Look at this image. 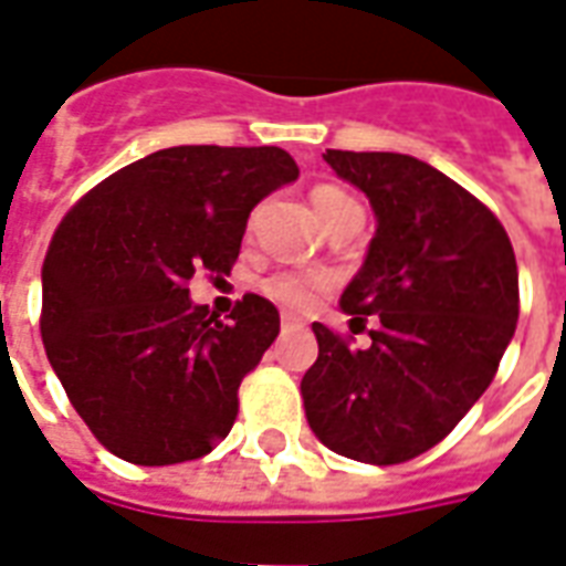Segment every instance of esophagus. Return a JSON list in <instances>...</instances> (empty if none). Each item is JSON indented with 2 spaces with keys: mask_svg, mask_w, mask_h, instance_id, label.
I'll return each mask as SVG.
<instances>
[{
  "mask_svg": "<svg viewBox=\"0 0 566 566\" xmlns=\"http://www.w3.org/2000/svg\"><path fill=\"white\" fill-rule=\"evenodd\" d=\"M280 328H283V334L301 332V328H304V323H301L298 316H283V323H280Z\"/></svg>",
  "mask_w": 566,
  "mask_h": 566,
  "instance_id": "obj_1",
  "label": "esophagus"
}]
</instances>
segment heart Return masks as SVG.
Segmentation results:
<instances>
[{
  "label": "heart",
  "mask_w": 566,
  "mask_h": 566,
  "mask_svg": "<svg viewBox=\"0 0 566 566\" xmlns=\"http://www.w3.org/2000/svg\"><path fill=\"white\" fill-rule=\"evenodd\" d=\"M313 208L319 210V217L328 213L337 205H346V201H353L349 196H344L340 189L334 187H316L313 189ZM332 286V280L325 277V274H313V271H304V274H292V271H283V274H274V277H268L262 283V292H265L268 298L277 301L280 307H286V311H307L313 307L316 301L323 298L325 292Z\"/></svg>",
  "instance_id": "heart-1"
}]
</instances>
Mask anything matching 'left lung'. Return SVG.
<instances>
[{"instance_id": "8db88e82", "label": "left lung", "mask_w": 566, "mask_h": 566, "mask_svg": "<svg viewBox=\"0 0 566 566\" xmlns=\"http://www.w3.org/2000/svg\"><path fill=\"white\" fill-rule=\"evenodd\" d=\"M377 217L340 295L349 323L374 316L368 349L313 323L319 358L301 379L313 434L337 455L401 464L437 447L489 389L518 323L513 243L492 210L403 153L328 150Z\"/></svg>"}]
</instances>
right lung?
I'll return each mask as SVG.
<instances>
[{
    "instance_id": "1",
    "label": "right lung",
    "mask_w": 566,
    "mask_h": 566,
    "mask_svg": "<svg viewBox=\"0 0 566 566\" xmlns=\"http://www.w3.org/2000/svg\"><path fill=\"white\" fill-rule=\"evenodd\" d=\"M298 180L280 147H168L74 205L41 265V340L90 431L142 468L208 455L232 431L238 386L280 334L243 295L220 323L189 298L198 271L229 274L250 210Z\"/></svg>"
}]
</instances>
